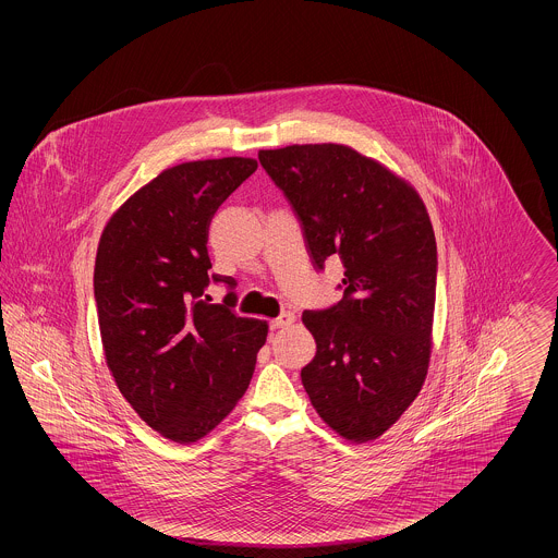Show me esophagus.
I'll list each match as a JSON object with an SVG mask.
<instances>
[{"instance_id":"obj_1","label":"esophagus","mask_w":558,"mask_h":558,"mask_svg":"<svg viewBox=\"0 0 558 558\" xmlns=\"http://www.w3.org/2000/svg\"><path fill=\"white\" fill-rule=\"evenodd\" d=\"M292 322H294V314H292V312H284V314H280L278 318L271 319L269 326H271V330H278V328L291 326Z\"/></svg>"}]
</instances>
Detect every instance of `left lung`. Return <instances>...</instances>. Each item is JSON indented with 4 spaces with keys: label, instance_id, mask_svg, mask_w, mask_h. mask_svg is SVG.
<instances>
[{
    "label": "left lung",
    "instance_id": "obj_1",
    "mask_svg": "<svg viewBox=\"0 0 558 558\" xmlns=\"http://www.w3.org/2000/svg\"><path fill=\"white\" fill-rule=\"evenodd\" d=\"M296 213L314 266L341 259L343 299L303 312L316 355L301 380L319 418L366 444L421 393L437 287L435 232L418 192L343 144L259 150Z\"/></svg>",
    "mask_w": 558,
    "mask_h": 558
}]
</instances>
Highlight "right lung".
<instances>
[{"label":"right lung","instance_id":"add662e5","mask_svg":"<svg viewBox=\"0 0 558 558\" xmlns=\"http://www.w3.org/2000/svg\"><path fill=\"white\" fill-rule=\"evenodd\" d=\"M257 169L244 157L190 160L132 194L100 236L94 296L108 371L137 416L175 444L211 433L244 396L267 322L211 303L209 223Z\"/></svg>","mask_w":558,"mask_h":558}]
</instances>
